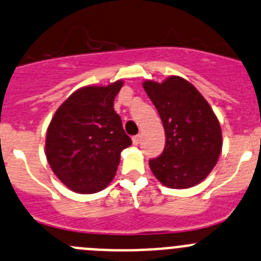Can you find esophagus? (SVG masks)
<instances>
[{"label": "esophagus", "mask_w": 261, "mask_h": 261, "mask_svg": "<svg viewBox=\"0 0 261 261\" xmlns=\"http://www.w3.org/2000/svg\"><path fill=\"white\" fill-rule=\"evenodd\" d=\"M132 141H133V145H135V146H137L138 143H140V141H141V136H140V135L135 136V137L132 138Z\"/></svg>", "instance_id": "34e87169"}]
</instances>
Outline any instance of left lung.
<instances>
[{
  "mask_svg": "<svg viewBox=\"0 0 261 261\" xmlns=\"http://www.w3.org/2000/svg\"><path fill=\"white\" fill-rule=\"evenodd\" d=\"M143 88L160 115L166 137L163 153L148 161L153 175L177 190L198 185L222 151V129L214 111L180 76H169L163 83L146 81Z\"/></svg>",
  "mask_w": 261,
  "mask_h": 261,
  "instance_id": "obj_1",
  "label": "left lung"
}]
</instances>
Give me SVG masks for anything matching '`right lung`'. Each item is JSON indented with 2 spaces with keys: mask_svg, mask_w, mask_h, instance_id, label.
Returning a JSON list of instances; mask_svg holds the SVG:
<instances>
[{
  "mask_svg": "<svg viewBox=\"0 0 261 261\" xmlns=\"http://www.w3.org/2000/svg\"><path fill=\"white\" fill-rule=\"evenodd\" d=\"M123 87L78 89L56 110L46 136V156L59 179L78 193H95L113 180L120 152L132 145L114 100Z\"/></svg>",
  "mask_w": 261,
  "mask_h": 261,
  "instance_id": "1",
  "label": "right lung"
}]
</instances>
